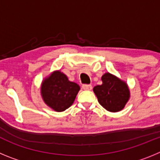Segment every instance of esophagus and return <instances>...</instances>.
Listing matches in <instances>:
<instances>
[{
    "instance_id": "esophagus-1",
    "label": "esophagus",
    "mask_w": 160,
    "mask_h": 160,
    "mask_svg": "<svg viewBox=\"0 0 160 160\" xmlns=\"http://www.w3.org/2000/svg\"><path fill=\"white\" fill-rule=\"evenodd\" d=\"M82 87L83 90H90L91 89H92V86L90 84H84L82 85Z\"/></svg>"
}]
</instances>
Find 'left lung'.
Instances as JSON below:
<instances>
[{
  "mask_svg": "<svg viewBox=\"0 0 160 160\" xmlns=\"http://www.w3.org/2000/svg\"><path fill=\"white\" fill-rule=\"evenodd\" d=\"M102 84L94 87L100 105L111 112L122 110L130 97L128 85L109 73L102 75Z\"/></svg>",
  "mask_w": 160,
  "mask_h": 160,
  "instance_id": "obj_1",
  "label": "left lung"
}]
</instances>
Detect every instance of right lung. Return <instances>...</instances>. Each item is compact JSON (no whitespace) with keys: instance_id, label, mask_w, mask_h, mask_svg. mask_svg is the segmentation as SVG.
I'll return each instance as SVG.
<instances>
[{"instance_id":"right-lung-1","label":"right lung","mask_w":160,"mask_h":160,"mask_svg":"<svg viewBox=\"0 0 160 160\" xmlns=\"http://www.w3.org/2000/svg\"><path fill=\"white\" fill-rule=\"evenodd\" d=\"M79 90L78 85L69 81L64 73L55 71L42 82V95L49 107L61 112L73 104Z\"/></svg>"}]
</instances>
